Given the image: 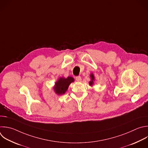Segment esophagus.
<instances>
[{
    "instance_id": "1",
    "label": "esophagus",
    "mask_w": 148,
    "mask_h": 148,
    "mask_svg": "<svg viewBox=\"0 0 148 148\" xmlns=\"http://www.w3.org/2000/svg\"><path fill=\"white\" fill-rule=\"evenodd\" d=\"M75 79L77 82H81V77L80 76H77L75 77Z\"/></svg>"
}]
</instances>
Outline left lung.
Masks as SVG:
<instances>
[{
	"label": "left lung",
	"mask_w": 148,
	"mask_h": 148,
	"mask_svg": "<svg viewBox=\"0 0 148 148\" xmlns=\"http://www.w3.org/2000/svg\"><path fill=\"white\" fill-rule=\"evenodd\" d=\"M90 79H91V80H90V81H89V85H90V86H92V85L93 84V81H94V80H95V77H94V75H93V74H90Z\"/></svg>",
	"instance_id": "left-lung-1"
}]
</instances>
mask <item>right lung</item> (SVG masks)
Segmentation results:
<instances>
[{"label":"right lung","instance_id":"obj_1","mask_svg":"<svg viewBox=\"0 0 148 148\" xmlns=\"http://www.w3.org/2000/svg\"><path fill=\"white\" fill-rule=\"evenodd\" d=\"M74 81V79L70 76L67 78L60 77L55 83L53 87L55 93L59 95L64 94L67 91L70 84Z\"/></svg>","mask_w":148,"mask_h":148}]
</instances>
